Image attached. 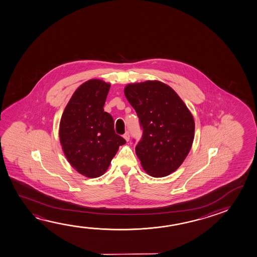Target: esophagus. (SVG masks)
I'll return each instance as SVG.
<instances>
[{
  "label": "esophagus",
  "instance_id": "esophagus-1",
  "mask_svg": "<svg viewBox=\"0 0 257 257\" xmlns=\"http://www.w3.org/2000/svg\"><path fill=\"white\" fill-rule=\"evenodd\" d=\"M123 139L125 140L126 142H129V140H130V134H129V132H126V133L123 135Z\"/></svg>",
  "mask_w": 257,
  "mask_h": 257
}]
</instances>
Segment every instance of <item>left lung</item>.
I'll use <instances>...</instances> for the list:
<instances>
[{
	"instance_id": "1",
	"label": "left lung",
	"mask_w": 257,
	"mask_h": 257,
	"mask_svg": "<svg viewBox=\"0 0 257 257\" xmlns=\"http://www.w3.org/2000/svg\"><path fill=\"white\" fill-rule=\"evenodd\" d=\"M124 95L143 127L135 152L143 169L153 177L175 172L194 142V120L188 107L171 87L159 80L126 85Z\"/></svg>"
}]
</instances>
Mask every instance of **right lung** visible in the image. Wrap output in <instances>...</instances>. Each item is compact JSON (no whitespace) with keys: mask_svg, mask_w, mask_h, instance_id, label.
<instances>
[{"mask_svg":"<svg viewBox=\"0 0 257 257\" xmlns=\"http://www.w3.org/2000/svg\"><path fill=\"white\" fill-rule=\"evenodd\" d=\"M110 83L88 80L72 94L59 125L60 143L69 163L88 178L100 177L108 169L125 140L116 135L114 120L104 111Z\"/></svg>","mask_w":257,"mask_h":257,"instance_id":"right-lung-1","label":"right lung"}]
</instances>
